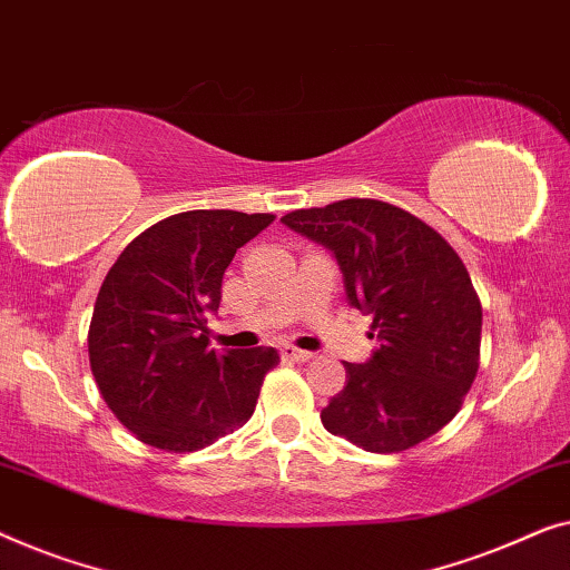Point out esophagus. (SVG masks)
Segmentation results:
<instances>
[{
	"label": "esophagus",
	"mask_w": 570,
	"mask_h": 570,
	"mask_svg": "<svg viewBox=\"0 0 570 570\" xmlns=\"http://www.w3.org/2000/svg\"><path fill=\"white\" fill-rule=\"evenodd\" d=\"M278 351H282V358H284V362H296V364H302V362H309V358H312L309 351H302V348H296V346H288V343H286V346L278 348Z\"/></svg>",
	"instance_id": "obj_1"
}]
</instances>
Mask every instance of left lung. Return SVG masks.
<instances>
[{"label": "left lung", "instance_id": "left-lung-1", "mask_svg": "<svg viewBox=\"0 0 570 570\" xmlns=\"http://www.w3.org/2000/svg\"><path fill=\"white\" fill-rule=\"evenodd\" d=\"M333 250L348 302L372 315L376 348L346 362V387L320 419L376 454L426 442L460 413L480 366L483 307L468 268L434 227L376 198L282 216Z\"/></svg>", "mask_w": 570, "mask_h": 570}]
</instances>
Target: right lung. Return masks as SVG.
I'll list each match as a JSON object with an SVG mask.
<instances>
[{"instance_id":"add662e5","label":"right lung","mask_w":570,"mask_h":570,"mask_svg":"<svg viewBox=\"0 0 570 570\" xmlns=\"http://www.w3.org/2000/svg\"><path fill=\"white\" fill-rule=\"evenodd\" d=\"M274 214L198 208L124 247L95 299L87 351L110 411L144 444L198 452L247 423L278 351L208 348L224 271Z\"/></svg>"}]
</instances>
